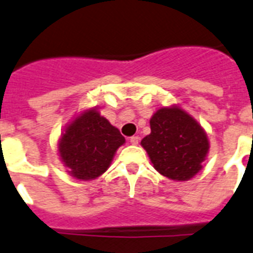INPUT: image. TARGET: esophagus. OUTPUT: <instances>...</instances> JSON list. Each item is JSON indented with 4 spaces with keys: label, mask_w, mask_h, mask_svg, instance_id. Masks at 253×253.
I'll return each instance as SVG.
<instances>
[{
    "label": "esophagus",
    "mask_w": 253,
    "mask_h": 253,
    "mask_svg": "<svg viewBox=\"0 0 253 253\" xmlns=\"http://www.w3.org/2000/svg\"><path fill=\"white\" fill-rule=\"evenodd\" d=\"M139 140H140V139H139V136H131L130 137V143L132 145H137V144H139Z\"/></svg>",
    "instance_id": "obj_1"
}]
</instances>
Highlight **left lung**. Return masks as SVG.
<instances>
[{
  "label": "left lung",
  "mask_w": 253,
  "mask_h": 253,
  "mask_svg": "<svg viewBox=\"0 0 253 253\" xmlns=\"http://www.w3.org/2000/svg\"><path fill=\"white\" fill-rule=\"evenodd\" d=\"M151 133L141 140L152 165L161 175L175 182L194 178L203 169L209 152V139L194 117L178 105L153 113Z\"/></svg>",
  "instance_id": "8db88e82"
}]
</instances>
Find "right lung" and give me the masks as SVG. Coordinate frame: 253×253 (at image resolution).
<instances>
[{
	"instance_id": "1",
	"label": "right lung",
	"mask_w": 253,
	"mask_h": 253,
	"mask_svg": "<svg viewBox=\"0 0 253 253\" xmlns=\"http://www.w3.org/2000/svg\"><path fill=\"white\" fill-rule=\"evenodd\" d=\"M125 143L120 130L97 108H91L67 123L57 148L70 175L78 180H93L109 169L117 149Z\"/></svg>"
}]
</instances>
